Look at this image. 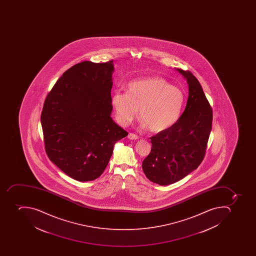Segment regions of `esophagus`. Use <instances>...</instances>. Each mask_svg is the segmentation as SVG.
I'll return each instance as SVG.
<instances>
[{"label":"esophagus","instance_id":"obj_1","mask_svg":"<svg viewBox=\"0 0 256 256\" xmlns=\"http://www.w3.org/2000/svg\"><path fill=\"white\" fill-rule=\"evenodd\" d=\"M128 138L130 139V140H136V139L138 138V136L135 134L130 133L128 134Z\"/></svg>","mask_w":256,"mask_h":256}]
</instances>
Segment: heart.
Segmentation results:
<instances>
[{"label": "heart", "instance_id": "obj_1", "mask_svg": "<svg viewBox=\"0 0 256 256\" xmlns=\"http://www.w3.org/2000/svg\"><path fill=\"white\" fill-rule=\"evenodd\" d=\"M185 102L184 91L160 76H150L128 84L126 94L116 91L112 105L122 125L133 121L139 108L142 125L154 133L173 126L180 119Z\"/></svg>", "mask_w": 256, "mask_h": 256}]
</instances>
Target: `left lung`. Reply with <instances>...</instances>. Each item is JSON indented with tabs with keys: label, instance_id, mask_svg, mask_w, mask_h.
Returning <instances> with one entry per match:
<instances>
[{
	"label": "left lung",
	"instance_id": "obj_1",
	"mask_svg": "<svg viewBox=\"0 0 256 256\" xmlns=\"http://www.w3.org/2000/svg\"><path fill=\"white\" fill-rule=\"evenodd\" d=\"M177 70L189 86L185 110L173 126L150 137L151 150L142 162L147 178L160 186L174 184L197 169L212 128L213 111L200 82L190 71Z\"/></svg>",
	"mask_w": 256,
	"mask_h": 256
}]
</instances>
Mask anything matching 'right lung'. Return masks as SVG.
Instances as JSON below:
<instances>
[{"label": "right lung", "mask_w": 256, "mask_h": 256, "mask_svg": "<svg viewBox=\"0 0 256 256\" xmlns=\"http://www.w3.org/2000/svg\"><path fill=\"white\" fill-rule=\"evenodd\" d=\"M113 71V60L78 63L44 100L40 122L47 156L76 181L101 176L115 143L128 134L110 117Z\"/></svg>", "instance_id": "obj_1"}]
</instances>
